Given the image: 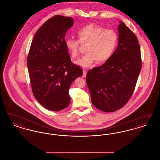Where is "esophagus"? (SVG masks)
Wrapping results in <instances>:
<instances>
[{
    "label": "esophagus",
    "mask_w": 160,
    "mask_h": 160,
    "mask_svg": "<svg viewBox=\"0 0 160 160\" xmlns=\"http://www.w3.org/2000/svg\"><path fill=\"white\" fill-rule=\"evenodd\" d=\"M86 74H87V71L86 69H84L83 71V76H82V77H85L86 76Z\"/></svg>",
    "instance_id": "1"
}]
</instances>
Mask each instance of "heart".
<instances>
[{
	"mask_svg": "<svg viewBox=\"0 0 160 160\" xmlns=\"http://www.w3.org/2000/svg\"><path fill=\"white\" fill-rule=\"evenodd\" d=\"M78 39L74 38L65 39V45L72 58L78 54L80 44H86V53L76 61L77 65L89 68L97 61L102 63L107 61L113 53L118 43V35L111 29L93 24L83 26L77 32Z\"/></svg>",
	"mask_w": 160,
	"mask_h": 160,
	"instance_id": "heart-1",
	"label": "heart"
}]
</instances>
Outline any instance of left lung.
<instances>
[{
    "label": "left lung",
    "mask_w": 160,
    "mask_h": 160,
    "mask_svg": "<svg viewBox=\"0 0 160 160\" xmlns=\"http://www.w3.org/2000/svg\"><path fill=\"white\" fill-rule=\"evenodd\" d=\"M119 23V42L114 53L103 65L86 74L92 102L104 112L118 110L128 102L142 68L137 37L125 23Z\"/></svg>",
    "instance_id": "left-lung-1"
}]
</instances>
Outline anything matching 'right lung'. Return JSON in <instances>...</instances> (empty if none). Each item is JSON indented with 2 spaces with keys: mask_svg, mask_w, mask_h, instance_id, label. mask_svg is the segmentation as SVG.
<instances>
[{
  "mask_svg": "<svg viewBox=\"0 0 160 160\" xmlns=\"http://www.w3.org/2000/svg\"><path fill=\"white\" fill-rule=\"evenodd\" d=\"M73 18L57 15L50 18L36 32L31 43L27 65L33 94L47 109L58 112L68 106L69 89L83 74L73 64L65 45L66 32Z\"/></svg>",
  "mask_w": 160,
  "mask_h": 160,
  "instance_id": "1",
  "label": "right lung"
}]
</instances>
